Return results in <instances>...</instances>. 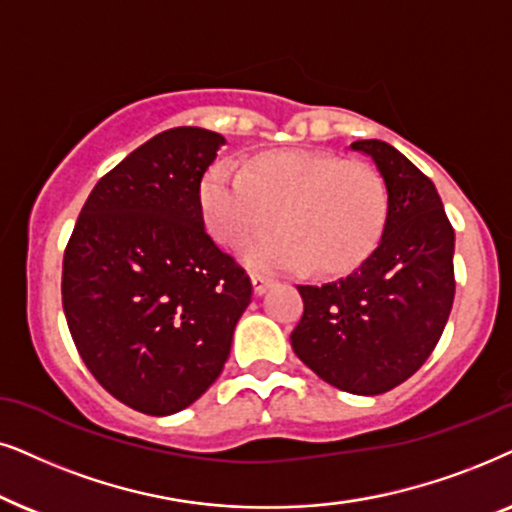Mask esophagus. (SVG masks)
Listing matches in <instances>:
<instances>
[{
  "label": "esophagus",
  "mask_w": 512,
  "mask_h": 512,
  "mask_svg": "<svg viewBox=\"0 0 512 512\" xmlns=\"http://www.w3.org/2000/svg\"><path fill=\"white\" fill-rule=\"evenodd\" d=\"M250 283H252V292H255V297L267 295V290L271 288V285H274V281H269V278H264L260 274H252Z\"/></svg>",
  "instance_id": "1"
}]
</instances>
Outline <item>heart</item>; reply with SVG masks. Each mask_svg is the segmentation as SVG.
Returning a JSON list of instances; mask_svg holds the SVG:
<instances>
[{"instance_id":"1","label":"heart","mask_w":512,"mask_h":512,"mask_svg":"<svg viewBox=\"0 0 512 512\" xmlns=\"http://www.w3.org/2000/svg\"><path fill=\"white\" fill-rule=\"evenodd\" d=\"M208 229L229 248L267 231L245 250L262 271L309 267L320 274L358 264L377 245L386 222V187L372 166L335 154L283 149L250 161L248 170L220 163L201 182Z\"/></svg>"}]
</instances>
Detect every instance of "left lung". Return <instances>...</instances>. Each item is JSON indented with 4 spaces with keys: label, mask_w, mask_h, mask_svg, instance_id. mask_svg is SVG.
Listing matches in <instances>:
<instances>
[{
    "label": "left lung",
    "mask_w": 512,
    "mask_h": 512,
    "mask_svg": "<svg viewBox=\"0 0 512 512\" xmlns=\"http://www.w3.org/2000/svg\"><path fill=\"white\" fill-rule=\"evenodd\" d=\"M386 185V222L349 276L299 285L304 316L292 351L320 379L356 395H379L410 379L445 330L454 302V229L438 189L398 149L358 140Z\"/></svg>",
    "instance_id": "obj_1"
}]
</instances>
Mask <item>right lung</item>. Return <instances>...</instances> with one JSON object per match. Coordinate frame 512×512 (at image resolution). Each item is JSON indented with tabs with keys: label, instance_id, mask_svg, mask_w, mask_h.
Here are the masks:
<instances>
[{
	"label": "right lung",
	"instance_id": "obj_1",
	"mask_svg": "<svg viewBox=\"0 0 512 512\" xmlns=\"http://www.w3.org/2000/svg\"><path fill=\"white\" fill-rule=\"evenodd\" d=\"M222 145L194 126L154 135L93 187L65 248L63 309L81 360L152 417L213 386L250 304V278L203 229L201 177Z\"/></svg>",
	"mask_w": 512,
	"mask_h": 512
}]
</instances>
